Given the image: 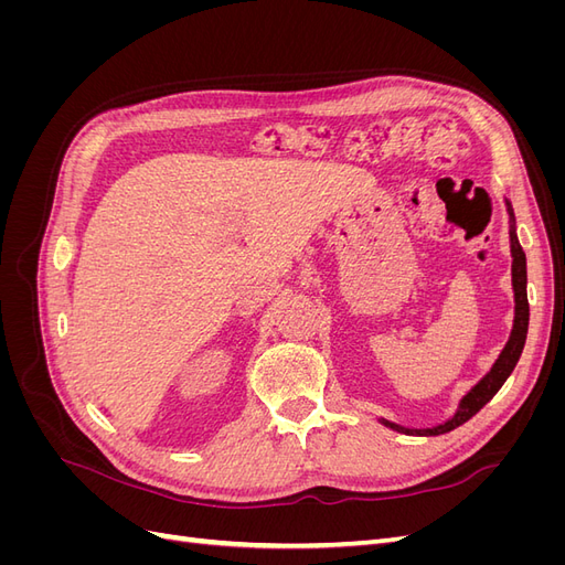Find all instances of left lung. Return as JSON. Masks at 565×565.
<instances>
[{
  "label": "left lung",
  "mask_w": 565,
  "mask_h": 565,
  "mask_svg": "<svg viewBox=\"0 0 565 565\" xmlns=\"http://www.w3.org/2000/svg\"><path fill=\"white\" fill-rule=\"evenodd\" d=\"M507 202V212H509V245H511V287H514V328H511L509 341L504 344L502 353L498 355V361L492 363V367L486 372V377H481V382L473 384L465 396H461L457 409L452 413L450 419L440 422L436 426H426V429H409V426H401L393 424L388 419H380L388 429L398 431V434H407V436H440L448 434L457 426H461L465 422H469L478 409H481L486 403L492 401L494 393L502 388V384L509 380V374L514 372L519 358L523 353L525 347V334H527V318H530V309H527V270H525V252L519 243L516 235V218H514V210H511V202Z\"/></svg>",
  "instance_id": "1"
}]
</instances>
